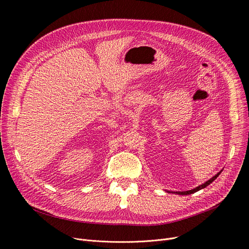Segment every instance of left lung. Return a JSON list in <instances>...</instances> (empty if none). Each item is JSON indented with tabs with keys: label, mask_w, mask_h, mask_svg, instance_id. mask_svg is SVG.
Returning a JSON list of instances; mask_svg holds the SVG:
<instances>
[{
	"label": "left lung",
	"mask_w": 249,
	"mask_h": 249,
	"mask_svg": "<svg viewBox=\"0 0 249 249\" xmlns=\"http://www.w3.org/2000/svg\"><path fill=\"white\" fill-rule=\"evenodd\" d=\"M222 172V171H221ZM221 172H219L216 176H214L212 178H210L209 180H207L205 184H203V185H201V186H199V187H197L196 189H194V190H191V191H186V192H172V193H175V194H178V195H191V194H194V193H196V192H198V191H200V190H202V189H204V188H206L207 186H209L211 184V182H213L217 178H218V176L221 174ZM168 193H171V192H168Z\"/></svg>",
	"instance_id": "8db88e82"
}]
</instances>
